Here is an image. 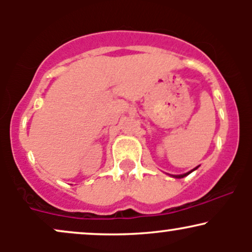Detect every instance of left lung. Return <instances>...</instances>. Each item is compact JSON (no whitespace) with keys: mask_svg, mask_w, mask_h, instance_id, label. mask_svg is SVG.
Masks as SVG:
<instances>
[{"mask_svg":"<svg viewBox=\"0 0 252 252\" xmlns=\"http://www.w3.org/2000/svg\"><path fill=\"white\" fill-rule=\"evenodd\" d=\"M196 168H198V167H195L194 169H192V170H190V172H189V173H185V174H181V175H173V176H174V178H176V179H181V178H185V176H186V175H189V173H192L193 170H195Z\"/></svg>","mask_w":252,"mask_h":252,"instance_id":"8db88e82","label":"left lung"}]
</instances>
